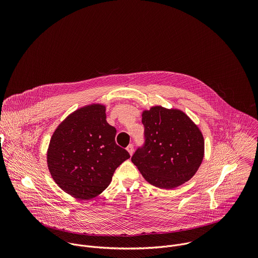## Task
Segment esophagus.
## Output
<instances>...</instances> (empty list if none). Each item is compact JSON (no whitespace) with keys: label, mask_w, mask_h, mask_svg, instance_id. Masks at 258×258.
Listing matches in <instances>:
<instances>
[{"label":"esophagus","mask_w":258,"mask_h":258,"mask_svg":"<svg viewBox=\"0 0 258 258\" xmlns=\"http://www.w3.org/2000/svg\"><path fill=\"white\" fill-rule=\"evenodd\" d=\"M126 151L130 153V155L132 156L133 155V153H134V145H128L127 146V148H126Z\"/></svg>","instance_id":"1"}]
</instances>
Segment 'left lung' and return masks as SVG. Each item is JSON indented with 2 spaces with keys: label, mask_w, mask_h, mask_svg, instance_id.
I'll return each mask as SVG.
<instances>
[{
  "label": "left lung",
  "mask_w": 258,
  "mask_h": 258,
  "mask_svg": "<svg viewBox=\"0 0 258 258\" xmlns=\"http://www.w3.org/2000/svg\"><path fill=\"white\" fill-rule=\"evenodd\" d=\"M146 144L132 157L143 177L160 189L190 180L204 158V138L198 125L177 108L160 105L142 112Z\"/></svg>",
  "instance_id": "1"
}]
</instances>
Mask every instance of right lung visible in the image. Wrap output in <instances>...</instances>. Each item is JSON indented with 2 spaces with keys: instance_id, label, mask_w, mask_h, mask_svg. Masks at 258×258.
I'll return each mask as SVG.
<instances>
[{
  "instance_id": "right-lung-1",
  "label": "right lung",
  "mask_w": 258,
  "mask_h": 258,
  "mask_svg": "<svg viewBox=\"0 0 258 258\" xmlns=\"http://www.w3.org/2000/svg\"><path fill=\"white\" fill-rule=\"evenodd\" d=\"M116 130L106 120V105L92 103L70 113L53 133L47 150L52 178L80 200L100 195L130 154L115 143Z\"/></svg>"
}]
</instances>
